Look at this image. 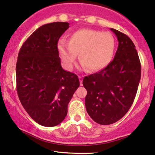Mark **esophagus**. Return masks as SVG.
Here are the masks:
<instances>
[{
  "label": "esophagus",
  "instance_id": "esophagus-1",
  "mask_svg": "<svg viewBox=\"0 0 155 155\" xmlns=\"http://www.w3.org/2000/svg\"><path fill=\"white\" fill-rule=\"evenodd\" d=\"M78 78H79V81H80V85H83V77H81V76H78Z\"/></svg>",
  "mask_w": 155,
  "mask_h": 155
}]
</instances>
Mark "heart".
<instances>
[{
    "label": "heart",
    "instance_id": "b5f03b06",
    "mask_svg": "<svg viewBox=\"0 0 155 155\" xmlns=\"http://www.w3.org/2000/svg\"><path fill=\"white\" fill-rule=\"evenodd\" d=\"M116 41L108 31L81 29L58 44L59 54L69 70L72 69L79 53L81 65L91 72L101 70L108 65L114 54Z\"/></svg>",
    "mask_w": 155,
    "mask_h": 155
}]
</instances>
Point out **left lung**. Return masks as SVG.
I'll return each instance as SVG.
<instances>
[{
  "label": "left lung",
  "instance_id": "8db88e82",
  "mask_svg": "<svg viewBox=\"0 0 155 155\" xmlns=\"http://www.w3.org/2000/svg\"><path fill=\"white\" fill-rule=\"evenodd\" d=\"M119 45L110 64L85 77V107L90 117L101 125L119 121L132 106L141 78V67L134 44L126 34L110 29Z\"/></svg>",
  "mask_w": 155,
  "mask_h": 155
}]
</instances>
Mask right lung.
Here are the masks:
<instances>
[{
  "mask_svg": "<svg viewBox=\"0 0 155 155\" xmlns=\"http://www.w3.org/2000/svg\"><path fill=\"white\" fill-rule=\"evenodd\" d=\"M69 28L66 22L41 26L22 45L16 62V90L30 117L43 126L61 124L79 86L77 74L63 70L58 41Z\"/></svg>",
  "mask_w": 155,
  "mask_h": 155,
  "instance_id": "add662e5",
  "label": "right lung"
}]
</instances>
